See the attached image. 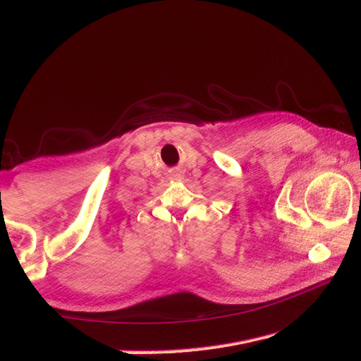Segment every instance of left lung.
<instances>
[{
    "label": "left lung",
    "mask_w": 361,
    "mask_h": 361,
    "mask_svg": "<svg viewBox=\"0 0 361 361\" xmlns=\"http://www.w3.org/2000/svg\"><path fill=\"white\" fill-rule=\"evenodd\" d=\"M360 194H361V192H360ZM360 197H361V195H360Z\"/></svg>",
    "instance_id": "1"
}]
</instances>
